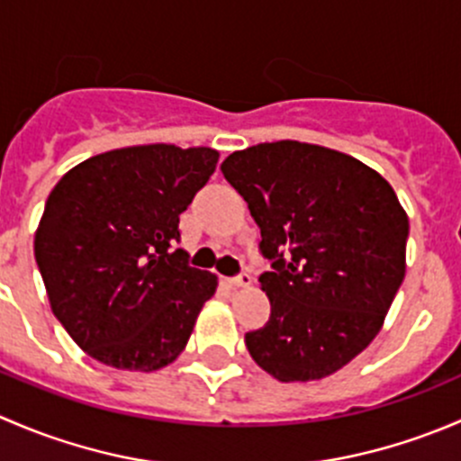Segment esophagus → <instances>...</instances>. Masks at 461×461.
I'll list each match as a JSON object with an SVG mask.
<instances>
[{
    "instance_id": "obj_1",
    "label": "esophagus",
    "mask_w": 461,
    "mask_h": 461,
    "mask_svg": "<svg viewBox=\"0 0 461 461\" xmlns=\"http://www.w3.org/2000/svg\"><path fill=\"white\" fill-rule=\"evenodd\" d=\"M227 283H230L231 287H249V285H252V276H249L248 272H243V274H239V276L230 278Z\"/></svg>"
}]
</instances>
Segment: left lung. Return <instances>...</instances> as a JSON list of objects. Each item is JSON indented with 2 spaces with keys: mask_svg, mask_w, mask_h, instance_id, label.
Instances as JSON below:
<instances>
[{
  "mask_svg": "<svg viewBox=\"0 0 461 461\" xmlns=\"http://www.w3.org/2000/svg\"><path fill=\"white\" fill-rule=\"evenodd\" d=\"M222 176L260 227L272 314L245 334L278 381H317L373 343L406 276L408 216L384 176L348 153L278 140L234 151Z\"/></svg>",
  "mask_w": 461,
  "mask_h": 461,
  "instance_id": "obj_1",
  "label": "left lung"
}]
</instances>
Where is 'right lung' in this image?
Here are the masks:
<instances>
[{"mask_svg": "<svg viewBox=\"0 0 461 461\" xmlns=\"http://www.w3.org/2000/svg\"><path fill=\"white\" fill-rule=\"evenodd\" d=\"M218 162L209 147L138 144L59 178L35 231L53 314L100 364L153 373L187 346L216 274L189 267L180 213Z\"/></svg>", "mask_w": 461, "mask_h": 461, "instance_id": "1", "label": "right lung"}]
</instances>
